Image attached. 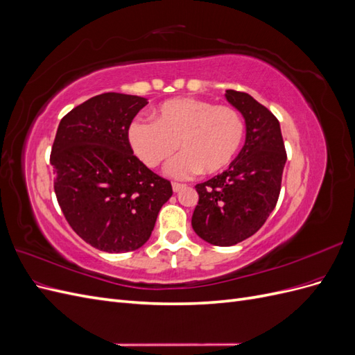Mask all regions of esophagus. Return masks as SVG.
Returning a JSON list of instances; mask_svg holds the SVG:
<instances>
[{
  "mask_svg": "<svg viewBox=\"0 0 355 355\" xmlns=\"http://www.w3.org/2000/svg\"><path fill=\"white\" fill-rule=\"evenodd\" d=\"M171 188H173V191H175V192H178V191H180V189L187 188V185H184V184H178V182H173V184H171Z\"/></svg>",
  "mask_w": 355,
  "mask_h": 355,
  "instance_id": "1",
  "label": "esophagus"
}]
</instances>
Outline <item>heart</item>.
<instances>
[{
	"instance_id": "1",
	"label": "heart",
	"mask_w": 355,
	"mask_h": 355,
	"mask_svg": "<svg viewBox=\"0 0 355 355\" xmlns=\"http://www.w3.org/2000/svg\"><path fill=\"white\" fill-rule=\"evenodd\" d=\"M245 125L241 114L228 105L206 99L175 98L161 103L154 123L136 120L128 127V142L144 163L157 168L182 154L168 173L189 178L202 171L214 175L227 168L239 154Z\"/></svg>"
}]
</instances>
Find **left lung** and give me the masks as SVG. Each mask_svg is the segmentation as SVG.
Here are the masks:
<instances>
[{"instance_id": "obj_1", "label": "left lung", "mask_w": 355, "mask_h": 355, "mask_svg": "<svg viewBox=\"0 0 355 355\" xmlns=\"http://www.w3.org/2000/svg\"><path fill=\"white\" fill-rule=\"evenodd\" d=\"M245 120V144L223 173L196 185L192 228L213 245H234L261 230L278 201L287 159L280 123L250 94L227 90Z\"/></svg>"}]
</instances>
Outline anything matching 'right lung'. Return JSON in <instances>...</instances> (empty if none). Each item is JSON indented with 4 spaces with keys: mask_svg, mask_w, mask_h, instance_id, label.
I'll list each match as a JSON object with an SVG mask.
<instances>
[{
    "mask_svg": "<svg viewBox=\"0 0 355 355\" xmlns=\"http://www.w3.org/2000/svg\"><path fill=\"white\" fill-rule=\"evenodd\" d=\"M145 105L141 96H94L62 118L51 146L53 187L63 216L102 252L142 247L173 194L170 180L149 170L128 142V127Z\"/></svg>",
    "mask_w": 355,
    "mask_h": 355,
    "instance_id": "1",
    "label": "right lung"
}]
</instances>
